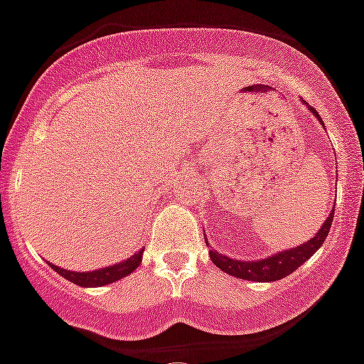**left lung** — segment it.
I'll use <instances>...</instances> for the list:
<instances>
[{
	"instance_id": "left-lung-1",
	"label": "left lung",
	"mask_w": 364,
	"mask_h": 364,
	"mask_svg": "<svg viewBox=\"0 0 364 364\" xmlns=\"http://www.w3.org/2000/svg\"><path fill=\"white\" fill-rule=\"evenodd\" d=\"M311 112H313L316 118L320 120L318 112L314 111L311 107ZM320 124L323 125V122L320 120ZM333 215H335V209H331L328 220L323 222L322 228L318 229V233L314 235L313 239L307 240L301 246H296L291 250H283L279 253H274V255H268L264 259H259V261H240V259H231L224 253H218L215 250H210V261L215 262L220 270H224L229 276L239 277V279H248V281H264V283H270V281L283 279L285 276L292 274L294 270L304 264L309 257H313L314 252L320 248L328 237L329 229H331ZM207 242V239H205ZM209 244V242H207Z\"/></svg>"
}]
</instances>
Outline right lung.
<instances>
[{
	"label": "right lung",
	"instance_id": "right-lung-1",
	"mask_svg": "<svg viewBox=\"0 0 364 364\" xmlns=\"http://www.w3.org/2000/svg\"><path fill=\"white\" fill-rule=\"evenodd\" d=\"M142 253H144V250H140V252H136L135 255H131V257L125 259V261L116 262L112 267H105L92 272L64 270V268L55 267L51 262L50 267L53 268L57 274H60V276L66 277V279L72 281V283H75V285L79 287H103L109 285V283H114V281L122 279V277L129 276L131 272H135L136 268H139L140 261H142Z\"/></svg>",
	"mask_w": 364,
	"mask_h": 364
}]
</instances>
